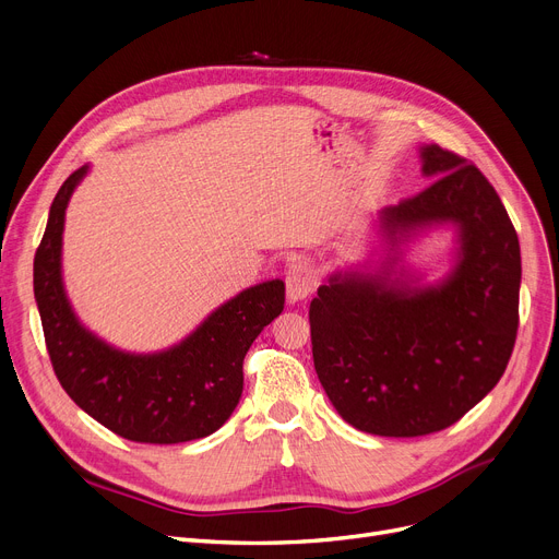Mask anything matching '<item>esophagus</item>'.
<instances>
[{
    "mask_svg": "<svg viewBox=\"0 0 559 559\" xmlns=\"http://www.w3.org/2000/svg\"><path fill=\"white\" fill-rule=\"evenodd\" d=\"M316 288V280H313V273L307 269L305 263L296 261L288 265L286 271V300L288 305H296V302H302L307 300Z\"/></svg>",
    "mask_w": 559,
    "mask_h": 559,
    "instance_id": "34e87169",
    "label": "esophagus"
}]
</instances>
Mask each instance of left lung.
Listing matches in <instances>:
<instances>
[{
  "label": "left lung",
  "mask_w": 559,
  "mask_h": 559,
  "mask_svg": "<svg viewBox=\"0 0 559 559\" xmlns=\"http://www.w3.org/2000/svg\"><path fill=\"white\" fill-rule=\"evenodd\" d=\"M418 154L432 186L384 206L378 257L330 273L309 305L318 380L345 423L378 437L457 423L502 378L519 328L521 248L493 186L439 145ZM443 226L456 234L451 269L423 283L406 248Z\"/></svg>",
  "instance_id": "8db88e82"
}]
</instances>
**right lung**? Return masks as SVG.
Returning <instances> with one entry per match:
<instances>
[{"mask_svg":"<svg viewBox=\"0 0 559 559\" xmlns=\"http://www.w3.org/2000/svg\"><path fill=\"white\" fill-rule=\"evenodd\" d=\"M88 170L86 164L63 181L34 259V296L55 373L79 407L129 441L214 435L241 401L252 341L284 309V282L243 288L166 350L127 353L106 343L74 313L61 263L66 209Z\"/></svg>","mask_w":559,"mask_h":559,"instance_id":"obj_1","label":"right lung"}]
</instances>
